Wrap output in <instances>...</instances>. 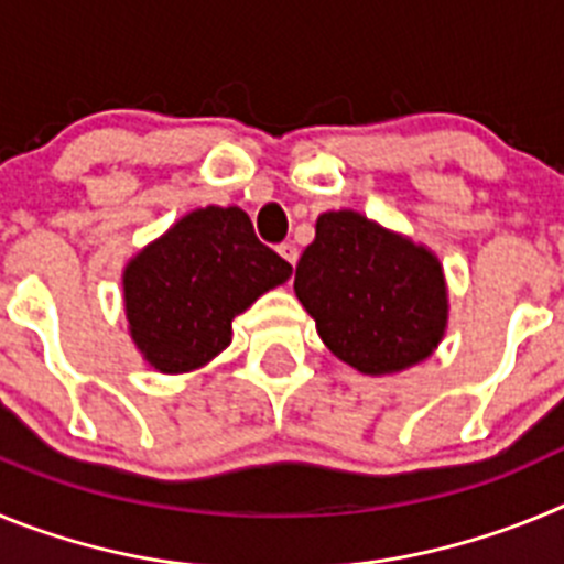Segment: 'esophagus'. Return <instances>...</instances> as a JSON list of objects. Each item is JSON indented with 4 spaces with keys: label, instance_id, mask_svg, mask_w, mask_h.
I'll use <instances>...</instances> for the list:
<instances>
[{
    "label": "esophagus",
    "instance_id": "obj_1",
    "mask_svg": "<svg viewBox=\"0 0 564 564\" xmlns=\"http://www.w3.org/2000/svg\"><path fill=\"white\" fill-rule=\"evenodd\" d=\"M276 251H279V257L288 259V262H291V265H296L299 251H296V246H293V242H282V246H279Z\"/></svg>",
    "mask_w": 564,
    "mask_h": 564
}]
</instances>
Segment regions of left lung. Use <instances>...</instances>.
<instances>
[{
  "mask_svg": "<svg viewBox=\"0 0 564 564\" xmlns=\"http://www.w3.org/2000/svg\"><path fill=\"white\" fill-rule=\"evenodd\" d=\"M293 291L327 350L364 376H390L430 358L449 318L435 253L347 208L316 220Z\"/></svg>",
  "mask_w": 564,
  "mask_h": 564,
  "instance_id": "obj_1",
  "label": "left lung"
}]
</instances>
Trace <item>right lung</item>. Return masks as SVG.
<instances>
[{"mask_svg":"<svg viewBox=\"0 0 564 564\" xmlns=\"http://www.w3.org/2000/svg\"><path fill=\"white\" fill-rule=\"evenodd\" d=\"M291 273L242 208H197L129 259V336L154 370L192 372L231 344L234 316Z\"/></svg>","mask_w":564,"mask_h":564,"instance_id":"right-lung-1","label":"right lung"}]
</instances>
